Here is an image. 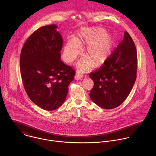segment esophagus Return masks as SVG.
<instances>
[{"instance_id":"1","label":"esophagus","mask_w":156,"mask_h":156,"mask_svg":"<svg viewBox=\"0 0 156 156\" xmlns=\"http://www.w3.org/2000/svg\"><path fill=\"white\" fill-rule=\"evenodd\" d=\"M83 78V76L80 73H76L75 75V80H81L82 78Z\"/></svg>"}]
</instances>
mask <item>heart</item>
Instances as JSON below:
<instances>
[{
  "label": "heart",
  "instance_id": "obj_1",
  "mask_svg": "<svg viewBox=\"0 0 156 156\" xmlns=\"http://www.w3.org/2000/svg\"><path fill=\"white\" fill-rule=\"evenodd\" d=\"M115 45L114 37L100 27L83 29L78 39L71 37L65 42L63 56L66 62H73L80 54L81 47L87 46L84 55L78 66L81 72L90 70L95 65H102L112 54Z\"/></svg>",
  "mask_w": 156,
  "mask_h": 156
}]
</instances>
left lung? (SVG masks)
I'll return each instance as SVG.
<instances>
[{
    "mask_svg": "<svg viewBox=\"0 0 156 156\" xmlns=\"http://www.w3.org/2000/svg\"><path fill=\"white\" fill-rule=\"evenodd\" d=\"M137 52L131 37L125 32L122 41L101 67L90 73L94 86L90 96L98 106L112 109L121 105L136 78Z\"/></svg>",
    "mask_w": 156,
    "mask_h": 156,
    "instance_id": "obj_1",
    "label": "left lung"
}]
</instances>
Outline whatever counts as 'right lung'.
<instances>
[{
    "instance_id": "right-lung-1",
    "label": "right lung",
    "mask_w": 156,
    "mask_h": 156,
    "mask_svg": "<svg viewBox=\"0 0 156 156\" xmlns=\"http://www.w3.org/2000/svg\"><path fill=\"white\" fill-rule=\"evenodd\" d=\"M55 25L36 30L22 48L20 66L29 98L46 110L61 106L68 94L75 71L60 59L63 39Z\"/></svg>"
}]
</instances>
